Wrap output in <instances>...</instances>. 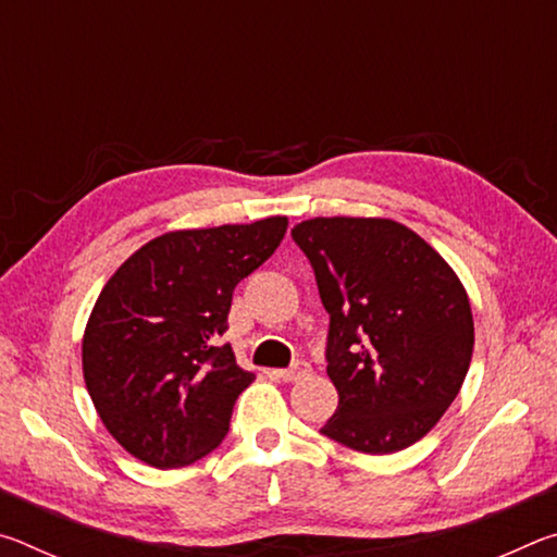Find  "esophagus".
<instances>
[{
	"label": "esophagus",
	"instance_id": "obj_1",
	"mask_svg": "<svg viewBox=\"0 0 557 557\" xmlns=\"http://www.w3.org/2000/svg\"><path fill=\"white\" fill-rule=\"evenodd\" d=\"M309 371H312V366H309L307 361H295L289 366V369H280V371H268L272 379L277 381H285V383H295V381H301L307 379Z\"/></svg>",
	"mask_w": 557,
	"mask_h": 557
}]
</instances>
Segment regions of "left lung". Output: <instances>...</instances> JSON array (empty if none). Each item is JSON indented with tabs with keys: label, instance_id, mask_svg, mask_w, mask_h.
Listing matches in <instances>:
<instances>
[{
	"label": "left lung",
	"instance_id": "obj_1",
	"mask_svg": "<svg viewBox=\"0 0 557 557\" xmlns=\"http://www.w3.org/2000/svg\"><path fill=\"white\" fill-rule=\"evenodd\" d=\"M292 238L329 312L338 408L322 435L393 455L437 425L467 379L474 319L445 258L391 219H309Z\"/></svg>",
	"mask_w": 557,
	"mask_h": 557
}]
</instances>
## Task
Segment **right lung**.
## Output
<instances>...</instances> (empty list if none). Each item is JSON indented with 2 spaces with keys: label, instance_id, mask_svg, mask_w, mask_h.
Masks as SVG:
<instances>
[{
  "label": "right lung",
  "instance_id": "obj_1",
  "mask_svg": "<svg viewBox=\"0 0 557 557\" xmlns=\"http://www.w3.org/2000/svg\"><path fill=\"white\" fill-rule=\"evenodd\" d=\"M287 219L172 231L143 245L102 287L83 334V379L102 425L157 469L194 465L228 435L256 375L235 363L233 289L258 270Z\"/></svg>",
  "mask_w": 557,
  "mask_h": 557
}]
</instances>
